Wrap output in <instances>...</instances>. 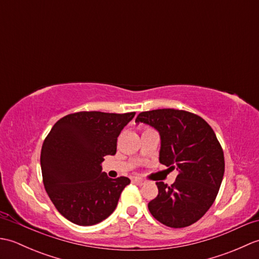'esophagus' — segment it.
Wrapping results in <instances>:
<instances>
[{
	"label": "esophagus",
	"mask_w": 259,
	"mask_h": 259,
	"mask_svg": "<svg viewBox=\"0 0 259 259\" xmlns=\"http://www.w3.org/2000/svg\"><path fill=\"white\" fill-rule=\"evenodd\" d=\"M133 183L134 184H136V185H138V186H142V185H145V180H142V179H140V178H134L133 179Z\"/></svg>",
	"instance_id": "esophagus-1"
}]
</instances>
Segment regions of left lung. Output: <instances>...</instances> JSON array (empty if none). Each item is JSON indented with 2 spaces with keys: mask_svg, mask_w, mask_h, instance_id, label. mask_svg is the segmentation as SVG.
<instances>
[{
  "mask_svg": "<svg viewBox=\"0 0 259 259\" xmlns=\"http://www.w3.org/2000/svg\"><path fill=\"white\" fill-rule=\"evenodd\" d=\"M136 122L159 131V160L178 170L171 186L156 183L158 195L148 203L150 213L168 227L190 226L211 207L223 181L225 158L216 135L201 117L185 110L144 111L137 115Z\"/></svg>",
  "mask_w": 259,
  "mask_h": 259,
  "instance_id": "left-lung-1",
  "label": "left lung"
}]
</instances>
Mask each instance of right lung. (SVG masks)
Instances as JSON below:
<instances>
[{
    "mask_svg": "<svg viewBox=\"0 0 259 259\" xmlns=\"http://www.w3.org/2000/svg\"><path fill=\"white\" fill-rule=\"evenodd\" d=\"M136 112L80 111L57 121L41 150L45 188L58 211L79 226H92L108 218L126 177L109 178L101 162L117 152V140Z\"/></svg>",
    "mask_w": 259,
    "mask_h": 259,
    "instance_id": "add662e5",
    "label": "right lung"
}]
</instances>
